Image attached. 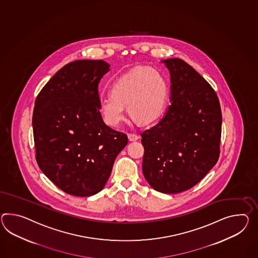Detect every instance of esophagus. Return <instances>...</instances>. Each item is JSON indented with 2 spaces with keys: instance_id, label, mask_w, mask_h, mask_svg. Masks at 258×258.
<instances>
[{
  "instance_id": "34e87169",
  "label": "esophagus",
  "mask_w": 258,
  "mask_h": 258,
  "mask_svg": "<svg viewBox=\"0 0 258 258\" xmlns=\"http://www.w3.org/2000/svg\"><path fill=\"white\" fill-rule=\"evenodd\" d=\"M127 137L128 140L131 142H134V141H137L139 139V136L137 134H134V133H127Z\"/></svg>"
}]
</instances>
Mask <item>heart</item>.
<instances>
[{
	"instance_id": "heart-1",
	"label": "heart",
	"mask_w": 258,
	"mask_h": 258,
	"mask_svg": "<svg viewBox=\"0 0 258 258\" xmlns=\"http://www.w3.org/2000/svg\"><path fill=\"white\" fill-rule=\"evenodd\" d=\"M169 84L157 70L138 67L113 81L110 93L100 99V112L108 126L116 127L125 119V106L142 124L158 119L168 102Z\"/></svg>"
}]
</instances>
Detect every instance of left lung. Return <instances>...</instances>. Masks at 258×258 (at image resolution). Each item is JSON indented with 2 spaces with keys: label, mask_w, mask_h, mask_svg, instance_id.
Here are the masks:
<instances>
[{
  "label": "left lung",
  "mask_w": 258,
  "mask_h": 258,
  "mask_svg": "<svg viewBox=\"0 0 258 258\" xmlns=\"http://www.w3.org/2000/svg\"><path fill=\"white\" fill-rule=\"evenodd\" d=\"M171 103L156 126L141 133L143 173L158 192L176 194L206 176L220 155L222 112L212 86L181 58L163 60Z\"/></svg>",
  "instance_id": "8db88e82"
}]
</instances>
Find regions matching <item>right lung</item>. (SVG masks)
Masks as SVG:
<instances>
[{
    "label": "right lung",
    "mask_w": 258,
    "mask_h": 258,
    "mask_svg": "<svg viewBox=\"0 0 258 258\" xmlns=\"http://www.w3.org/2000/svg\"><path fill=\"white\" fill-rule=\"evenodd\" d=\"M109 71L103 60L66 64L44 85L32 114L35 158L65 193L89 197L104 187L127 136L103 122L98 85Z\"/></svg>",
    "instance_id": "1"
}]
</instances>
